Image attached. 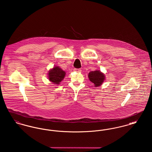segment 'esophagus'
Returning a JSON list of instances; mask_svg holds the SVG:
<instances>
[{
    "instance_id": "1",
    "label": "esophagus",
    "mask_w": 152,
    "mask_h": 152,
    "mask_svg": "<svg viewBox=\"0 0 152 152\" xmlns=\"http://www.w3.org/2000/svg\"><path fill=\"white\" fill-rule=\"evenodd\" d=\"M73 71L75 72H81V69H80L75 68V69H73Z\"/></svg>"
}]
</instances>
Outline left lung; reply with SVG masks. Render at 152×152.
<instances>
[{"label": "left lung", "mask_w": 152, "mask_h": 152, "mask_svg": "<svg viewBox=\"0 0 152 152\" xmlns=\"http://www.w3.org/2000/svg\"><path fill=\"white\" fill-rule=\"evenodd\" d=\"M89 80L92 82L95 87H98L102 84L105 80V75L99 70L91 71L88 74Z\"/></svg>", "instance_id": "left-lung-1"}]
</instances>
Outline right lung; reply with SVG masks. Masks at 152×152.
<instances>
[{"mask_svg": "<svg viewBox=\"0 0 152 152\" xmlns=\"http://www.w3.org/2000/svg\"><path fill=\"white\" fill-rule=\"evenodd\" d=\"M65 72L59 66H54L48 73L49 80L54 84H59L65 76Z\"/></svg>", "mask_w": 152, "mask_h": 152, "instance_id": "obj_1", "label": "right lung"}]
</instances>
